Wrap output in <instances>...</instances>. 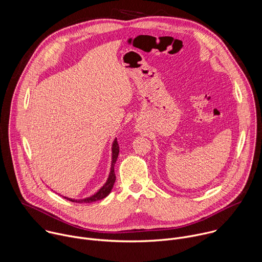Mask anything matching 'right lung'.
Masks as SVG:
<instances>
[{
    "instance_id": "add662e5",
    "label": "right lung",
    "mask_w": 262,
    "mask_h": 262,
    "mask_svg": "<svg viewBox=\"0 0 262 262\" xmlns=\"http://www.w3.org/2000/svg\"><path fill=\"white\" fill-rule=\"evenodd\" d=\"M118 154H119V146H118V143H117V139H115L114 142H113V145H112V162H111V170H110V173H109L108 180L105 183V185L96 194H94L90 198L83 199V200H73V199H69V198H66V196H64V199L69 200L70 202L78 203V204H83V203H86V204L89 203L90 204V203H94V202L105 199L111 192V190L113 188V185L115 183V180H116V176H115V172H114V165H115V162L117 160Z\"/></svg>"
}]
</instances>
